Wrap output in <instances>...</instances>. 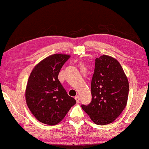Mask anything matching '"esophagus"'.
I'll list each match as a JSON object with an SVG mask.
<instances>
[{
	"label": "esophagus",
	"instance_id": "obj_1",
	"mask_svg": "<svg viewBox=\"0 0 149 149\" xmlns=\"http://www.w3.org/2000/svg\"><path fill=\"white\" fill-rule=\"evenodd\" d=\"M75 100H76V101H77V103L79 102V101H80V97L78 96V95H77V96H76V97H75Z\"/></svg>",
	"mask_w": 149,
	"mask_h": 149
}]
</instances>
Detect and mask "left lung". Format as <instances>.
Wrapping results in <instances>:
<instances>
[{
  "label": "left lung",
  "instance_id": "1",
  "mask_svg": "<svg viewBox=\"0 0 149 149\" xmlns=\"http://www.w3.org/2000/svg\"><path fill=\"white\" fill-rule=\"evenodd\" d=\"M91 91L92 99L82 108L95 124L113 122L127 106L129 84L121 65L107 55L95 59Z\"/></svg>",
  "mask_w": 149,
  "mask_h": 149
}]
</instances>
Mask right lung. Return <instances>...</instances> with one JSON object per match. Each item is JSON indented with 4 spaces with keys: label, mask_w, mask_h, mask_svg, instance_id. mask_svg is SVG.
<instances>
[{
    "label": "right lung",
    "mask_w": 149,
    "mask_h": 149,
    "mask_svg": "<svg viewBox=\"0 0 149 149\" xmlns=\"http://www.w3.org/2000/svg\"><path fill=\"white\" fill-rule=\"evenodd\" d=\"M70 57L63 54L49 56L35 66L29 77L25 92L27 106L44 124H58L77 102L58 80L61 68Z\"/></svg>",
    "instance_id": "right-lung-1"
}]
</instances>
